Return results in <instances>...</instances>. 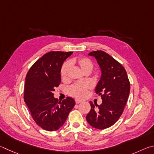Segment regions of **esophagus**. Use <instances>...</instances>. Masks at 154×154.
Masks as SVG:
<instances>
[{
	"mask_svg": "<svg viewBox=\"0 0 154 154\" xmlns=\"http://www.w3.org/2000/svg\"><path fill=\"white\" fill-rule=\"evenodd\" d=\"M75 103H76V104H79L80 103H81L82 101L81 100H79V99H75Z\"/></svg>",
	"mask_w": 154,
	"mask_h": 154,
	"instance_id": "1",
	"label": "esophagus"
}]
</instances>
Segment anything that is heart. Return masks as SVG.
I'll list each match as a JSON object with an SVG mask.
<instances>
[{"label": "heart", "mask_w": 154, "mask_h": 154, "mask_svg": "<svg viewBox=\"0 0 154 154\" xmlns=\"http://www.w3.org/2000/svg\"><path fill=\"white\" fill-rule=\"evenodd\" d=\"M77 63L83 72H91L93 68V63L90 59L85 57H81L78 59H72L69 61H66L62 65L60 69V75L63 80H66L68 77V72L71 67V64ZM91 88V85L88 83H75L69 87L67 89L68 93L74 97L82 99L87 95L88 91Z\"/></svg>", "instance_id": "1"}]
</instances>
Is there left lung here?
Wrapping results in <instances>:
<instances>
[{"mask_svg":"<svg viewBox=\"0 0 154 154\" xmlns=\"http://www.w3.org/2000/svg\"><path fill=\"white\" fill-rule=\"evenodd\" d=\"M97 59L101 76L95 92L101 95L100 106L90 101L91 110L87 120L93 128H107L114 125L122 114L130 93V82L122 64L103 51L88 53Z\"/></svg>","mask_w":154,"mask_h":154,"instance_id":"8db88e82","label":"left lung"}]
</instances>
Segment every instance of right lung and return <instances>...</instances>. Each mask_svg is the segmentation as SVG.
<instances>
[{
	"label": "right lung",
	"mask_w": 154,
	"mask_h": 154,
	"mask_svg": "<svg viewBox=\"0 0 154 154\" xmlns=\"http://www.w3.org/2000/svg\"><path fill=\"white\" fill-rule=\"evenodd\" d=\"M73 52L51 51L32 65L26 77L24 101L33 120L40 127L55 131L66 122L75 101L69 97L62 101L54 97L53 91L61 82L60 69Z\"/></svg>",
	"instance_id": "add662e5"
}]
</instances>
